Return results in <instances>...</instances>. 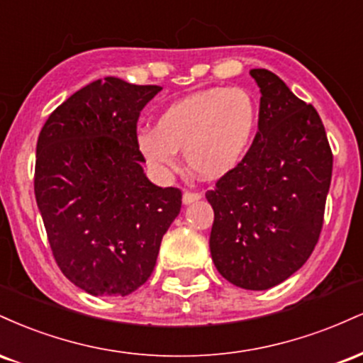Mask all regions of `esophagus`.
Instances as JSON below:
<instances>
[{"label": "esophagus", "mask_w": 363, "mask_h": 363, "mask_svg": "<svg viewBox=\"0 0 363 363\" xmlns=\"http://www.w3.org/2000/svg\"><path fill=\"white\" fill-rule=\"evenodd\" d=\"M198 199H201V193H198V191H184V194H182L184 205H191V203L198 201Z\"/></svg>", "instance_id": "esophagus-1"}]
</instances>
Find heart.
Here are the masks:
<instances>
[{"label":"heart","mask_w":363,"mask_h":363,"mask_svg":"<svg viewBox=\"0 0 363 363\" xmlns=\"http://www.w3.org/2000/svg\"><path fill=\"white\" fill-rule=\"evenodd\" d=\"M257 118V102L249 91L213 86L169 104L158 114L155 129H140L136 141L148 164L160 174L177 169V150H184L191 170L215 179L242 160Z\"/></svg>","instance_id":"heart-1"}]
</instances>
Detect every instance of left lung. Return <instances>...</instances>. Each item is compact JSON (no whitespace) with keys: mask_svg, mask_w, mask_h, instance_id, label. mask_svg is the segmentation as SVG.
Wrapping results in <instances>:
<instances>
[{"mask_svg":"<svg viewBox=\"0 0 363 363\" xmlns=\"http://www.w3.org/2000/svg\"><path fill=\"white\" fill-rule=\"evenodd\" d=\"M261 89L257 133L234 169L206 191L215 211L210 251L225 280L268 290L309 259L324 222L333 152L318 111L268 69H251Z\"/></svg>","mask_w":363,"mask_h":363,"instance_id":"8db88e82","label":"left lung"}]
</instances>
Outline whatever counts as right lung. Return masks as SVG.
Listing matches in <instances>:
<instances>
[{"label":"right lung","mask_w":363,"mask_h":363,"mask_svg":"<svg viewBox=\"0 0 363 363\" xmlns=\"http://www.w3.org/2000/svg\"><path fill=\"white\" fill-rule=\"evenodd\" d=\"M162 90L107 77L52 111L37 140L34 191L56 264L78 289L124 297L155 268L182 193L148 181L140 112Z\"/></svg>","instance_id":"right-lung-1"}]
</instances>
